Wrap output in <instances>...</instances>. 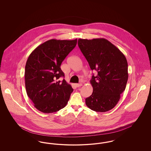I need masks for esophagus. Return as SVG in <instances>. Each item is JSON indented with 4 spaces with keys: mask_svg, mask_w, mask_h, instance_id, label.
Wrapping results in <instances>:
<instances>
[{
    "mask_svg": "<svg viewBox=\"0 0 151 151\" xmlns=\"http://www.w3.org/2000/svg\"><path fill=\"white\" fill-rule=\"evenodd\" d=\"M75 86H76V87H79V86H82V84H81V83L76 84H75Z\"/></svg>",
    "mask_w": 151,
    "mask_h": 151,
    "instance_id": "obj_1",
    "label": "esophagus"
}]
</instances>
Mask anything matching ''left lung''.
I'll use <instances>...</instances> for the list:
<instances>
[{"mask_svg": "<svg viewBox=\"0 0 151 151\" xmlns=\"http://www.w3.org/2000/svg\"><path fill=\"white\" fill-rule=\"evenodd\" d=\"M78 46L91 69L97 71L90 81L93 89L86 99V106L97 112L110 110L126 88L129 77L127 59L105 38L79 39Z\"/></svg>", "mask_w": 151, "mask_h": 151, "instance_id": "left-lung-1", "label": "left lung"}]
</instances>
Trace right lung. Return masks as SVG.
Masks as SVG:
<instances>
[{
    "label": "right lung",
    "instance_id": "obj_1",
    "mask_svg": "<svg viewBox=\"0 0 151 151\" xmlns=\"http://www.w3.org/2000/svg\"><path fill=\"white\" fill-rule=\"evenodd\" d=\"M77 39H52L39 45L30 54L25 68L27 93L35 107L44 113L65 108L73 92L65 79L60 65L75 48Z\"/></svg>",
    "mask_w": 151,
    "mask_h": 151
}]
</instances>
